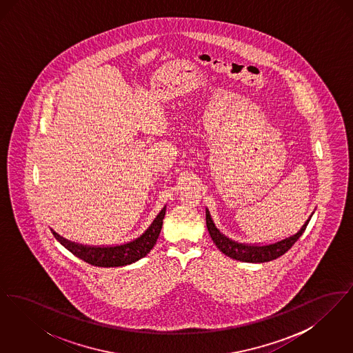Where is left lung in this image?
<instances>
[{
  "label": "left lung",
  "mask_w": 353,
  "mask_h": 353,
  "mask_svg": "<svg viewBox=\"0 0 353 353\" xmlns=\"http://www.w3.org/2000/svg\"><path fill=\"white\" fill-rule=\"evenodd\" d=\"M311 217L307 219V222L303 225L302 229L296 234L291 235L283 241H279V242H275V243H271V245H266V246H254V245L238 243V242L229 239L228 236L221 234L219 229L214 226L213 221L210 219L209 210H206V226H208L209 234L212 236L213 242L216 243V246L225 255H228L233 259H236V261H242V262L263 263V262H269L272 259H276L281 255H283L285 252H288L292 248V245L304 233Z\"/></svg>",
  "instance_id": "8db88e82"
}]
</instances>
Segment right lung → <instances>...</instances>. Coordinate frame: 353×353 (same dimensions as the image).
Wrapping results in <instances>:
<instances>
[{
	"instance_id": "1",
	"label": "right lung",
	"mask_w": 353,
	"mask_h": 353,
	"mask_svg": "<svg viewBox=\"0 0 353 353\" xmlns=\"http://www.w3.org/2000/svg\"><path fill=\"white\" fill-rule=\"evenodd\" d=\"M164 216H165V208L157 214V217L152 222L151 226L147 229L144 234L140 235L132 242H128L120 246H114V248L82 246V245L70 242L63 236L57 234L55 232H52V234L68 249V252L83 259L84 262L98 268H118V266L131 265L136 261L144 258L148 252H151L161 232Z\"/></svg>"
}]
</instances>
